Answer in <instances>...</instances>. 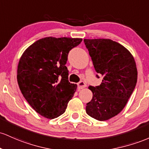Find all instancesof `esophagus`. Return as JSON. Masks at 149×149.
<instances>
[{"label":"esophagus","instance_id":"obj_1","mask_svg":"<svg viewBox=\"0 0 149 149\" xmlns=\"http://www.w3.org/2000/svg\"><path fill=\"white\" fill-rule=\"evenodd\" d=\"M86 86V84L83 81H79V82L77 84V87H78V88H79V89H81V88H85Z\"/></svg>","mask_w":149,"mask_h":149}]
</instances>
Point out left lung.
<instances>
[{"label":"left lung","mask_w":149,"mask_h":149,"mask_svg":"<svg viewBox=\"0 0 149 149\" xmlns=\"http://www.w3.org/2000/svg\"><path fill=\"white\" fill-rule=\"evenodd\" d=\"M84 42L95 70L103 77L99 86L88 87L93 97L86 103V112L99 121L109 120L125 108L136 86V63L127 49L111 39H84Z\"/></svg>","instance_id":"8db88e82"}]
</instances>
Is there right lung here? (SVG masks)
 I'll return each mask as SVG.
<instances>
[{"mask_svg": "<svg viewBox=\"0 0 149 149\" xmlns=\"http://www.w3.org/2000/svg\"><path fill=\"white\" fill-rule=\"evenodd\" d=\"M81 38L46 37L31 44L17 67V82L26 101L45 118L53 119L65 113L77 84L68 80L65 66L70 50Z\"/></svg>", "mask_w": 149, "mask_h": 149, "instance_id": "right-lung-1", "label": "right lung"}]
</instances>
